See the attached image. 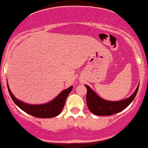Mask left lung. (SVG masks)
Wrapping results in <instances>:
<instances>
[{
	"instance_id": "1",
	"label": "left lung",
	"mask_w": 148,
	"mask_h": 148,
	"mask_svg": "<svg viewBox=\"0 0 148 148\" xmlns=\"http://www.w3.org/2000/svg\"><path fill=\"white\" fill-rule=\"evenodd\" d=\"M87 89L86 104L90 112L96 115L108 116L122 111L129 106L136 96L139 89V84L134 93L130 97L119 101H108L100 97L88 85H85Z\"/></svg>"
}]
</instances>
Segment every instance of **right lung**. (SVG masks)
I'll return each mask as SVG.
<instances>
[{
  "label": "right lung",
  "mask_w": 148,
  "mask_h": 148,
  "mask_svg": "<svg viewBox=\"0 0 148 148\" xmlns=\"http://www.w3.org/2000/svg\"><path fill=\"white\" fill-rule=\"evenodd\" d=\"M8 92L15 104L23 111L31 115L39 118H52L59 115L62 111L64 106L65 101L68 95L72 90L73 86L62 91L57 97L51 100L50 102L41 104H30L19 100L15 97L10 91L8 84L7 82Z\"/></svg>",
  "instance_id": "obj_1"
}]
</instances>
